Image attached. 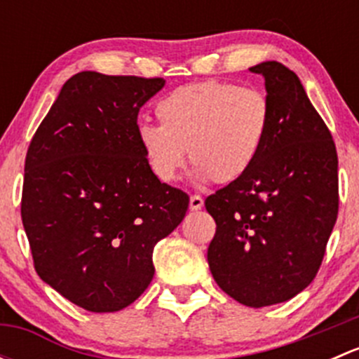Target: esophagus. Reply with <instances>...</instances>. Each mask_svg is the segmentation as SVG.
<instances>
[{"label":"esophagus","mask_w":359,"mask_h":359,"mask_svg":"<svg viewBox=\"0 0 359 359\" xmlns=\"http://www.w3.org/2000/svg\"><path fill=\"white\" fill-rule=\"evenodd\" d=\"M189 208L191 210H200V208H203V198L200 196V194H193V196H191Z\"/></svg>","instance_id":"1"}]
</instances>
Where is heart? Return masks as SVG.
Segmentation results:
<instances>
[{
    "mask_svg": "<svg viewBox=\"0 0 359 359\" xmlns=\"http://www.w3.org/2000/svg\"><path fill=\"white\" fill-rule=\"evenodd\" d=\"M159 125L140 123L137 140L151 172L163 182L179 175L186 149L196 177L229 184L259 156L271 125L266 93L208 79L175 88L158 100Z\"/></svg>",
    "mask_w": 359,
    "mask_h": 359,
    "instance_id": "heart-1",
    "label": "heart"
}]
</instances>
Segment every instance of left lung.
<instances>
[{"mask_svg":"<svg viewBox=\"0 0 359 359\" xmlns=\"http://www.w3.org/2000/svg\"><path fill=\"white\" fill-rule=\"evenodd\" d=\"M250 71L266 79L269 132L252 168L205 200L217 224L208 266L227 295L264 307L316 276L339 213V161L295 72L274 60Z\"/></svg>","mask_w":359,"mask_h":359,"instance_id":"left-lung-1","label":"left lung"}]
</instances>
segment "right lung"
Here are the masks:
<instances>
[{
	"instance_id": "right-lung-1",
	"label": "right lung",
	"mask_w": 359,
	"mask_h": 359,
	"mask_svg": "<svg viewBox=\"0 0 359 359\" xmlns=\"http://www.w3.org/2000/svg\"><path fill=\"white\" fill-rule=\"evenodd\" d=\"M163 85L78 72L29 144L20 215L34 269L92 313H114L142 295L154 247L189 206L184 191L151 172L137 140L140 107Z\"/></svg>"
}]
</instances>
